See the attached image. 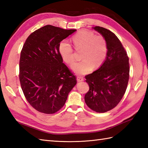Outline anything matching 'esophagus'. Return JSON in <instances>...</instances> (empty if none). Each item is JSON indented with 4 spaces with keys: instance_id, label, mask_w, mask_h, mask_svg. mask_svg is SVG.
<instances>
[{
    "instance_id": "1",
    "label": "esophagus",
    "mask_w": 148,
    "mask_h": 148,
    "mask_svg": "<svg viewBox=\"0 0 148 148\" xmlns=\"http://www.w3.org/2000/svg\"><path fill=\"white\" fill-rule=\"evenodd\" d=\"M77 81L78 82H81V81H84V79L83 77H82L81 76H77Z\"/></svg>"
}]
</instances>
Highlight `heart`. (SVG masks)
<instances>
[{
    "instance_id": "b5f03b06",
    "label": "heart",
    "mask_w": 148,
    "mask_h": 148,
    "mask_svg": "<svg viewBox=\"0 0 148 148\" xmlns=\"http://www.w3.org/2000/svg\"><path fill=\"white\" fill-rule=\"evenodd\" d=\"M75 49H83L82 61L72 65V71L78 75L89 73L93 68L97 69L102 65L108 54V44L102 36H96L90 31L82 30L72 38ZM59 53L62 58L67 64L74 62V51L71 44L62 40L59 45Z\"/></svg>"
}]
</instances>
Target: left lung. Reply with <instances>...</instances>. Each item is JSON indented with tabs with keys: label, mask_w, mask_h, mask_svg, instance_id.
<instances>
[{
	"label": "left lung",
	"mask_w": 148,
	"mask_h": 148,
	"mask_svg": "<svg viewBox=\"0 0 148 148\" xmlns=\"http://www.w3.org/2000/svg\"><path fill=\"white\" fill-rule=\"evenodd\" d=\"M93 29L108 44V54L102 65L85 76L90 89L84 100L93 111L105 112L117 106L127 90L129 79V58L114 33L100 27Z\"/></svg>",
	"instance_id": "1"
}]
</instances>
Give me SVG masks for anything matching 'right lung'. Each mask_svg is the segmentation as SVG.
<instances>
[{"mask_svg": "<svg viewBox=\"0 0 148 148\" xmlns=\"http://www.w3.org/2000/svg\"><path fill=\"white\" fill-rule=\"evenodd\" d=\"M76 31L48 25L31 34L23 46L19 75L21 89L27 101L40 112L59 111L77 83L58 50L62 40Z\"/></svg>", "mask_w": 148, "mask_h": 148, "instance_id": "obj_1", "label": "right lung"}]
</instances>
